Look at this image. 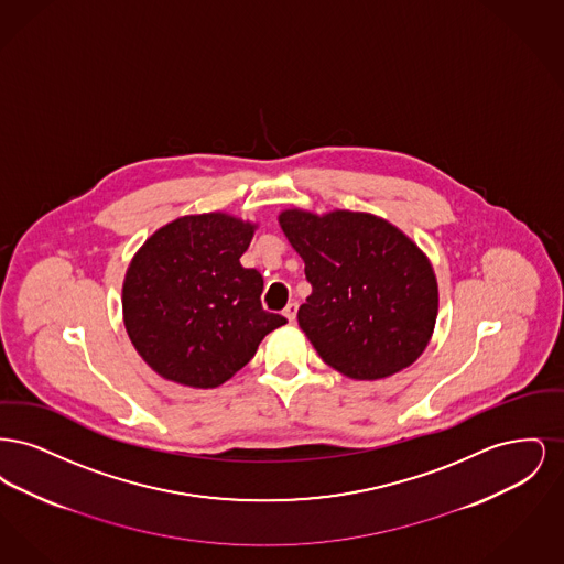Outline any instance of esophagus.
<instances>
[{"mask_svg":"<svg viewBox=\"0 0 564 564\" xmlns=\"http://www.w3.org/2000/svg\"><path fill=\"white\" fill-rule=\"evenodd\" d=\"M283 315L288 317V322L294 323L295 322V315H297V304L295 302H290L288 306H285V311H283Z\"/></svg>","mask_w":564,"mask_h":564,"instance_id":"esophagus-1","label":"esophagus"}]
</instances>
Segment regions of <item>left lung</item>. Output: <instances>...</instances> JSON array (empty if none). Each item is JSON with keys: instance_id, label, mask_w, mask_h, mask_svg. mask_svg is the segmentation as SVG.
Masks as SVG:
<instances>
[{"instance_id": "1", "label": "left lung", "mask_w": 564, "mask_h": 564, "mask_svg": "<svg viewBox=\"0 0 564 564\" xmlns=\"http://www.w3.org/2000/svg\"><path fill=\"white\" fill-rule=\"evenodd\" d=\"M279 224L313 285L297 323L323 361L357 380L412 366L437 317L427 256L372 214L288 209Z\"/></svg>"}]
</instances>
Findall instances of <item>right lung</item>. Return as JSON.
<instances>
[{"instance_id":"obj_1","label":"right lung","mask_w":564,"mask_h":564,"mask_svg":"<svg viewBox=\"0 0 564 564\" xmlns=\"http://www.w3.org/2000/svg\"><path fill=\"white\" fill-rule=\"evenodd\" d=\"M253 230L228 214L184 215L134 253L122 288L124 327L162 378L219 387L288 323L262 308V274L241 267Z\"/></svg>"}]
</instances>
